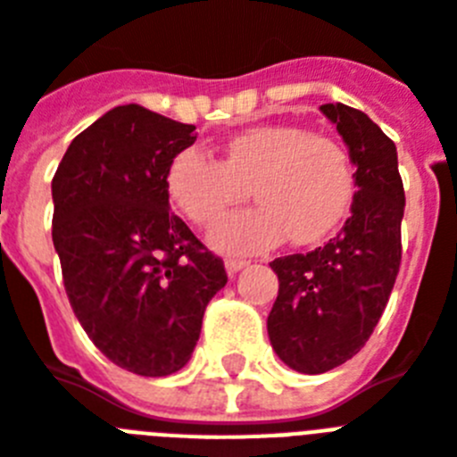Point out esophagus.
<instances>
[{
	"label": "esophagus",
	"instance_id": "obj_1",
	"mask_svg": "<svg viewBox=\"0 0 457 457\" xmlns=\"http://www.w3.org/2000/svg\"><path fill=\"white\" fill-rule=\"evenodd\" d=\"M248 260H239V258H229V260H225V270H228V274L229 276H235V274H239L241 270H246L248 267Z\"/></svg>",
	"mask_w": 457,
	"mask_h": 457
}]
</instances>
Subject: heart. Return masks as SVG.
<instances>
[{"label":"heart","mask_w":457,"mask_h":457,"mask_svg":"<svg viewBox=\"0 0 457 457\" xmlns=\"http://www.w3.org/2000/svg\"><path fill=\"white\" fill-rule=\"evenodd\" d=\"M251 195L258 204L228 216L209 232L225 255L270 251L290 237L295 246L328 239L355 197V170L339 141L297 125H253L211 160L195 145L171 155L164 190L195 225H211Z\"/></svg>","instance_id":"1"}]
</instances>
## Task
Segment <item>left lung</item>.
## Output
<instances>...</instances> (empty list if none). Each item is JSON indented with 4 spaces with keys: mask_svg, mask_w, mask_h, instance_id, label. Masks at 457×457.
<instances>
[{
    "mask_svg": "<svg viewBox=\"0 0 457 457\" xmlns=\"http://www.w3.org/2000/svg\"><path fill=\"white\" fill-rule=\"evenodd\" d=\"M355 167L351 216L323 248L276 258L271 348L290 370L323 374L351 360L377 328L400 271L404 187L397 148L367 113L323 104Z\"/></svg>",
    "mask_w": 457,
    "mask_h": 457,
    "instance_id": "obj_1",
    "label": "left lung"
}]
</instances>
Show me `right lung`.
<instances>
[{"label":"right lung","mask_w":457,"mask_h":457,"mask_svg":"<svg viewBox=\"0 0 457 457\" xmlns=\"http://www.w3.org/2000/svg\"><path fill=\"white\" fill-rule=\"evenodd\" d=\"M195 139V125L116 106L69 144L53 176V246L71 309L92 344L139 377L187 365L206 304L228 283L164 190L167 162Z\"/></svg>","instance_id":"obj_1"}]
</instances>
